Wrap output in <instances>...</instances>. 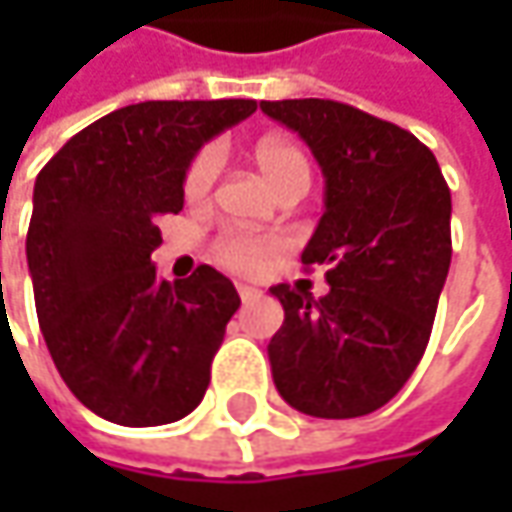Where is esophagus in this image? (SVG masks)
<instances>
[{"label": "esophagus", "mask_w": 512, "mask_h": 512, "mask_svg": "<svg viewBox=\"0 0 512 512\" xmlns=\"http://www.w3.org/2000/svg\"><path fill=\"white\" fill-rule=\"evenodd\" d=\"M239 299H242V305H253V302H259L262 299V290L259 287H250V285H239Z\"/></svg>", "instance_id": "1"}]
</instances>
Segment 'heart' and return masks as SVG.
Here are the masks:
<instances>
[{"mask_svg": "<svg viewBox=\"0 0 512 512\" xmlns=\"http://www.w3.org/2000/svg\"><path fill=\"white\" fill-rule=\"evenodd\" d=\"M253 159L259 170L265 173V179L276 187V193L290 190V187H305L310 182V162H307L305 150L285 139H262ZM222 173V150L216 145L202 148L193 162L187 165L185 173V199L199 205L213 193L216 179ZM285 242L279 236L270 233H250L239 227H227L225 233L216 236L213 242V259L233 273H259L262 267L273 259V253H279Z\"/></svg>", "mask_w": 512, "mask_h": 512, "instance_id": "heart-1", "label": "heart"}]
</instances>
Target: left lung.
Returning a JSON list of instances; mask_svg holds the SVG:
<instances>
[{"instance_id":"left-lung-1","label":"left lung","mask_w":512,"mask_h":512,"mask_svg":"<svg viewBox=\"0 0 512 512\" xmlns=\"http://www.w3.org/2000/svg\"><path fill=\"white\" fill-rule=\"evenodd\" d=\"M325 173V213L302 265H325L322 299L270 287L285 325L267 344L273 382L316 419L387 404L422 362L450 270V187L410 130L333 99L262 102Z\"/></svg>"}]
</instances>
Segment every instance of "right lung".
Listing matches in <instances>:
<instances>
[{
	"label": "right lung",
	"instance_id": "obj_1",
	"mask_svg": "<svg viewBox=\"0 0 512 512\" xmlns=\"http://www.w3.org/2000/svg\"><path fill=\"white\" fill-rule=\"evenodd\" d=\"M253 99L139 102L79 130L36 176L28 267L39 327L70 393L125 427L185 419L242 299L210 265L162 282L159 216L185 205L196 150Z\"/></svg>",
	"mask_w": 512,
	"mask_h": 512
}]
</instances>
